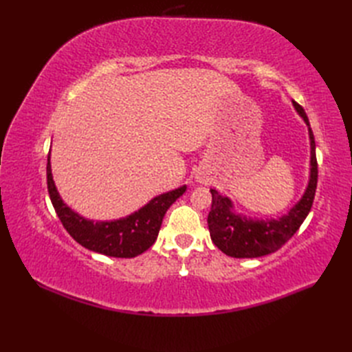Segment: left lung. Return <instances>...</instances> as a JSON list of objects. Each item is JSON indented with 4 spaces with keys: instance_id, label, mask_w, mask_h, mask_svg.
Here are the masks:
<instances>
[{
    "instance_id": "obj_1",
    "label": "left lung",
    "mask_w": 352,
    "mask_h": 352,
    "mask_svg": "<svg viewBox=\"0 0 352 352\" xmlns=\"http://www.w3.org/2000/svg\"><path fill=\"white\" fill-rule=\"evenodd\" d=\"M298 111L308 126L310 135L311 160H310V180L302 198L287 211V214L276 219H251L233 211V204L228 197H221L216 189H210L212 202L208 212V229L211 241L216 247L229 257L235 258H255L272 254L282 248L294 233L300 229L302 221L311 210L316 188H317V158L316 142L308 117L300 104L292 101Z\"/></svg>"
}]
</instances>
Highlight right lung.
<instances>
[{
  "label": "right lung",
  "instance_id": "obj_1",
  "mask_svg": "<svg viewBox=\"0 0 352 352\" xmlns=\"http://www.w3.org/2000/svg\"><path fill=\"white\" fill-rule=\"evenodd\" d=\"M47 185L52 207L69 235L85 248L117 258H132L150 248L158 236L166 211L186 190L184 185L158 195L141 210L119 220L92 221L79 216L63 202L52 180L50 157L47 163Z\"/></svg>",
  "mask_w": 352,
  "mask_h": 352
}]
</instances>
